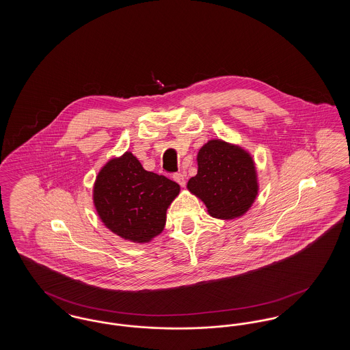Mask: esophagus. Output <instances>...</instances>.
<instances>
[{
    "mask_svg": "<svg viewBox=\"0 0 350 350\" xmlns=\"http://www.w3.org/2000/svg\"><path fill=\"white\" fill-rule=\"evenodd\" d=\"M173 178H174V181L178 183L180 186H183V187L185 186L186 181H185V176H183V173H176V174L173 176Z\"/></svg>",
    "mask_w": 350,
    "mask_h": 350,
    "instance_id": "obj_1",
    "label": "esophagus"
}]
</instances>
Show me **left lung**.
<instances>
[{
  "instance_id": "1",
  "label": "left lung",
  "mask_w": 350,
  "mask_h": 350,
  "mask_svg": "<svg viewBox=\"0 0 350 350\" xmlns=\"http://www.w3.org/2000/svg\"><path fill=\"white\" fill-rule=\"evenodd\" d=\"M198 173L187 183L211 217L244 215L258 194L257 172L250 153L220 139L208 140L197 156Z\"/></svg>"
}]
</instances>
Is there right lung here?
I'll list each match as a JSON object with an SVG mask.
<instances>
[{
  "label": "right lung",
  "mask_w": 350,
  "mask_h": 350,
  "mask_svg": "<svg viewBox=\"0 0 350 350\" xmlns=\"http://www.w3.org/2000/svg\"><path fill=\"white\" fill-rule=\"evenodd\" d=\"M180 185L148 172L131 152L107 161L98 173L93 202L103 224L122 239L150 243L163 232Z\"/></svg>",
  "instance_id": "right-lung-1"
}]
</instances>
